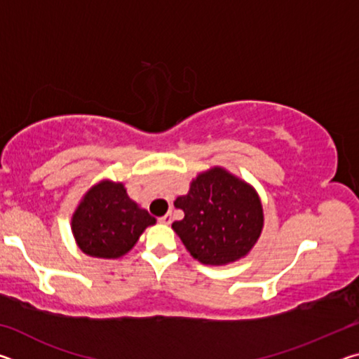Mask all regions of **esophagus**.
<instances>
[{
  "instance_id": "esophagus-1",
  "label": "esophagus",
  "mask_w": 359,
  "mask_h": 359,
  "mask_svg": "<svg viewBox=\"0 0 359 359\" xmlns=\"http://www.w3.org/2000/svg\"><path fill=\"white\" fill-rule=\"evenodd\" d=\"M160 223H163V224H171V223H172V215H171V214L163 215V217L160 218Z\"/></svg>"
}]
</instances>
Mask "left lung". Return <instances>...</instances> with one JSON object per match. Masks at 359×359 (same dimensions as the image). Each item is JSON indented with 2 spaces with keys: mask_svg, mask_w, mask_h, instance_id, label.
Masks as SVG:
<instances>
[{
  "mask_svg": "<svg viewBox=\"0 0 359 359\" xmlns=\"http://www.w3.org/2000/svg\"><path fill=\"white\" fill-rule=\"evenodd\" d=\"M174 205L185 217L172 229L193 258L223 266L244 258L263 229V205L255 188L223 168L201 172Z\"/></svg>",
  "mask_w": 359,
  "mask_h": 359,
  "instance_id": "left-lung-1",
  "label": "left lung"
}]
</instances>
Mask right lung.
<instances>
[{
  "label": "right lung",
  "instance_id": "add662e5",
  "mask_svg": "<svg viewBox=\"0 0 359 359\" xmlns=\"http://www.w3.org/2000/svg\"><path fill=\"white\" fill-rule=\"evenodd\" d=\"M155 218L130 199L123 184L102 180L90 188L72 215L71 228L79 248L95 258L128 253Z\"/></svg>",
  "mask_w": 359,
  "mask_h": 359
}]
</instances>
